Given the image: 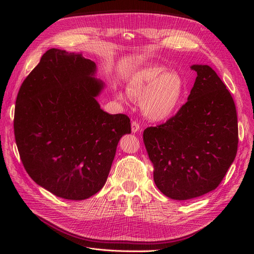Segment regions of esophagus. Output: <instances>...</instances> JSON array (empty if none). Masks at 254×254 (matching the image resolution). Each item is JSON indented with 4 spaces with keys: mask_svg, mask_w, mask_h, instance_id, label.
Here are the masks:
<instances>
[{
    "mask_svg": "<svg viewBox=\"0 0 254 254\" xmlns=\"http://www.w3.org/2000/svg\"><path fill=\"white\" fill-rule=\"evenodd\" d=\"M140 130V125L136 120H132L131 122V131L132 132H137Z\"/></svg>",
    "mask_w": 254,
    "mask_h": 254,
    "instance_id": "obj_1",
    "label": "esophagus"
}]
</instances>
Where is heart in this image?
<instances>
[{"label":"heart","mask_w":254,"mask_h":254,"mask_svg":"<svg viewBox=\"0 0 254 254\" xmlns=\"http://www.w3.org/2000/svg\"><path fill=\"white\" fill-rule=\"evenodd\" d=\"M183 88L181 76L166 71L163 65H146L130 77L127 92L130 98L141 99L144 114L152 120L168 118L178 105ZM119 100H125L122 93Z\"/></svg>","instance_id":"heart-1"}]
</instances>
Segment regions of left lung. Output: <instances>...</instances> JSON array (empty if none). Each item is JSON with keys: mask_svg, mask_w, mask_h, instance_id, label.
<instances>
[{"mask_svg": "<svg viewBox=\"0 0 254 254\" xmlns=\"http://www.w3.org/2000/svg\"><path fill=\"white\" fill-rule=\"evenodd\" d=\"M190 68L197 76L188 102L165 124L143 132L155 185L178 201L214 190L238 150L237 111L230 91L211 66Z\"/></svg>", "mask_w": 254, "mask_h": 254, "instance_id": "1", "label": "left lung"}]
</instances>
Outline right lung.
Wrapping results in <instances>:
<instances>
[{"label":"right lung","instance_id":"right-lung-1","mask_svg":"<svg viewBox=\"0 0 254 254\" xmlns=\"http://www.w3.org/2000/svg\"><path fill=\"white\" fill-rule=\"evenodd\" d=\"M96 64L81 53L47 50L22 82L14 135L30 177L55 195L81 201L102 190L117 144L130 132L126 114L96 100L104 88Z\"/></svg>","mask_w":254,"mask_h":254}]
</instances>
